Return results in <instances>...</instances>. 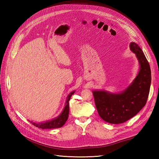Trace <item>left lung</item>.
Wrapping results in <instances>:
<instances>
[{"label": "left lung", "mask_w": 159, "mask_h": 159, "mask_svg": "<svg viewBox=\"0 0 159 159\" xmlns=\"http://www.w3.org/2000/svg\"><path fill=\"white\" fill-rule=\"evenodd\" d=\"M131 51L139 61V73L124 92L111 93L106 91H93L96 109L103 120L110 124H121L134 117L146 105L151 84V70L142 50L134 42Z\"/></svg>", "instance_id": "1"}]
</instances>
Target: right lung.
Masks as SVG:
<instances>
[{"label": "right lung", "mask_w": 159, "mask_h": 159, "mask_svg": "<svg viewBox=\"0 0 159 159\" xmlns=\"http://www.w3.org/2000/svg\"><path fill=\"white\" fill-rule=\"evenodd\" d=\"M75 92H71L68 96L67 98L66 106L64 107V109L62 111V113H61L59 116L57 117L55 119H53L50 121H46V122L43 123H34L31 121L35 126L38 127L39 128H42V129H52V128H58L62 127L68 118L69 115V101L70 100V98L74 93Z\"/></svg>", "instance_id": "1"}]
</instances>
